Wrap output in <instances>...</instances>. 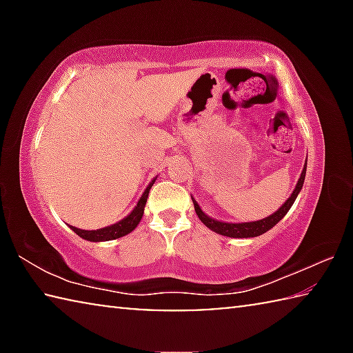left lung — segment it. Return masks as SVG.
Here are the masks:
<instances>
[{
    "label": "left lung",
    "instance_id": "1",
    "mask_svg": "<svg viewBox=\"0 0 353 353\" xmlns=\"http://www.w3.org/2000/svg\"><path fill=\"white\" fill-rule=\"evenodd\" d=\"M305 172H307V163L303 166L302 170V174L299 177L297 185L294 191H292V194L290 196L288 199H286L285 204L279 208L276 213L270 214V216L265 218V219H260V221H252V223H223V221H216L210 216H207V214L201 210V207L198 202H196L193 198V204H194V210L196 214H198L199 219L204 223L208 229L216 232L219 235H224V236H230V238H252V236H259L263 235L265 232H268L270 229H272L274 225H276L280 219H282L288 210L291 208V205L294 204V201L297 198L299 191L302 190V185L303 181H305Z\"/></svg>",
    "mask_w": 353,
    "mask_h": 353
}]
</instances>
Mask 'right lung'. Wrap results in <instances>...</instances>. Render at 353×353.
<instances>
[{
  "instance_id": "1",
  "label": "right lung",
  "mask_w": 353,
  "mask_h": 353,
  "mask_svg": "<svg viewBox=\"0 0 353 353\" xmlns=\"http://www.w3.org/2000/svg\"><path fill=\"white\" fill-rule=\"evenodd\" d=\"M154 182H155V179L148 185V188L145 190V193L141 194L139 204L135 205L134 210L130 212L126 218L119 221V223L103 227V229H98V230H82V229H77V227L70 225L71 230L87 241H110V240H117V238H121L124 235L130 234V232H132L140 223L143 212H145L149 190H151Z\"/></svg>"
}]
</instances>
